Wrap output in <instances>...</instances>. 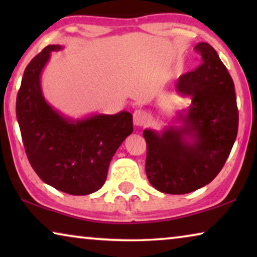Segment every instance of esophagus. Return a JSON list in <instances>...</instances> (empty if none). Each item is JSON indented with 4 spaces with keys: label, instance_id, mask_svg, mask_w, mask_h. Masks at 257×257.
Instances as JSON below:
<instances>
[{
    "label": "esophagus",
    "instance_id": "1",
    "mask_svg": "<svg viewBox=\"0 0 257 257\" xmlns=\"http://www.w3.org/2000/svg\"><path fill=\"white\" fill-rule=\"evenodd\" d=\"M147 121H149V114L146 113V111L138 108L133 112V122L136 126H144L147 124Z\"/></svg>",
    "mask_w": 257,
    "mask_h": 257
}]
</instances>
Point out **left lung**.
<instances>
[{
    "instance_id": "obj_1",
    "label": "left lung",
    "mask_w": 257,
    "mask_h": 257,
    "mask_svg": "<svg viewBox=\"0 0 257 257\" xmlns=\"http://www.w3.org/2000/svg\"><path fill=\"white\" fill-rule=\"evenodd\" d=\"M201 64L178 80L177 92L191 98L178 119L181 127L143 132L151 185L167 194H186L209 184L222 170L235 143L238 110L234 82L212 45H195Z\"/></svg>"
}]
</instances>
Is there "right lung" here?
<instances>
[{"instance_id": "1", "label": "right lung", "mask_w": 257, "mask_h": 257, "mask_svg": "<svg viewBox=\"0 0 257 257\" xmlns=\"http://www.w3.org/2000/svg\"><path fill=\"white\" fill-rule=\"evenodd\" d=\"M48 45L24 70L16 98V117L28 160L45 184L71 195H87L104 185L115 151L133 132L132 114H94L73 120L44 99L42 70L52 51Z\"/></svg>"}]
</instances>
